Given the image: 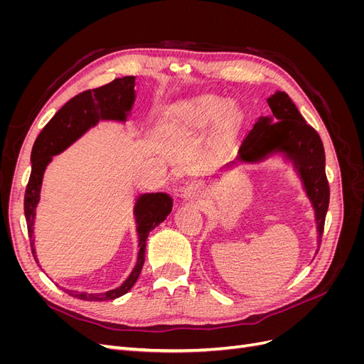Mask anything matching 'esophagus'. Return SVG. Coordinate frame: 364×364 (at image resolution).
<instances>
[{"mask_svg":"<svg viewBox=\"0 0 364 364\" xmlns=\"http://www.w3.org/2000/svg\"><path fill=\"white\" fill-rule=\"evenodd\" d=\"M200 194H202V185L199 182H190L182 188V196L186 200L199 199Z\"/></svg>","mask_w":364,"mask_h":364,"instance_id":"34e87169","label":"esophagus"}]
</instances>
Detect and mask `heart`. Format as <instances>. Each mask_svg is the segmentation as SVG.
Returning <instances> with one entry per match:
<instances>
[{
  "label": "heart",
  "mask_w": 364,
  "mask_h": 364,
  "mask_svg": "<svg viewBox=\"0 0 364 364\" xmlns=\"http://www.w3.org/2000/svg\"><path fill=\"white\" fill-rule=\"evenodd\" d=\"M222 115V123L225 127L232 129L238 124L241 118L240 111L234 105H226L215 97H202L197 100L181 106L179 117L185 123L196 126H206Z\"/></svg>",
  "instance_id": "heart-1"
}]
</instances>
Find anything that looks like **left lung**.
Masks as SVG:
<instances>
[{
	"label": "left lung",
	"mask_w": 364,
	"mask_h": 364,
	"mask_svg": "<svg viewBox=\"0 0 364 364\" xmlns=\"http://www.w3.org/2000/svg\"><path fill=\"white\" fill-rule=\"evenodd\" d=\"M273 117H261L246 135L238 150V159L257 162L273 151L285 153L299 173L308 197L314 206L322 243L325 217L329 205V185L325 173V150L317 132L306 123L291 98L277 91L267 98ZM275 123L273 124L272 121ZM235 164L230 162L228 167Z\"/></svg>",
	"instance_id": "obj_1"
}]
</instances>
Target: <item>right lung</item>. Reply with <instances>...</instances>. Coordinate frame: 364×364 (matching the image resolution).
Listing matches in <instances>:
<instances>
[{
    "label": "right lung",
    "instance_id": "add662e5",
    "mask_svg": "<svg viewBox=\"0 0 364 364\" xmlns=\"http://www.w3.org/2000/svg\"><path fill=\"white\" fill-rule=\"evenodd\" d=\"M135 75H126L115 79L105 86L87 90L62 106L47 126L42 129L31 150V173L24 196V214L27 222V230L30 238V247L33 257L35 255V240H33V225H35L36 205L39 202V193L42 185V176L48 162L54 155H59L73 142L80 138L85 132L95 126L100 119H118L124 121L135 102ZM173 200L164 193H150L138 197L135 203L136 230L139 240V252L136 266L129 274V278L119 287L106 293H80L65 290L70 296L83 301H112L126 294L136 282L141 269L146 259V241L149 232L162 223L171 213ZM38 262V259H36Z\"/></svg>",
    "mask_w": 364,
    "mask_h": 364
}]
</instances>
